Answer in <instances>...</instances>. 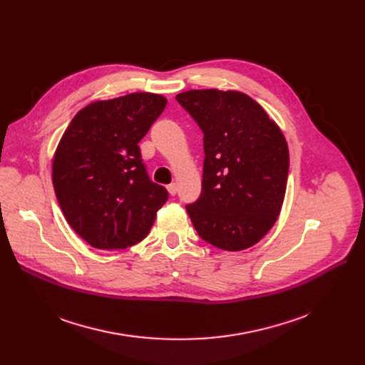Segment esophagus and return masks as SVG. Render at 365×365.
Here are the masks:
<instances>
[{
  "mask_svg": "<svg viewBox=\"0 0 365 365\" xmlns=\"http://www.w3.org/2000/svg\"><path fill=\"white\" fill-rule=\"evenodd\" d=\"M167 190H168V194H170L171 197H175V195L178 194V185H176V183L168 185V186H167Z\"/></svg>",
  "mask_w": 365,
  "mask_h": 365,
  "instance_id": "obj_1",
  "label": "esophagus"
}]
</instances>
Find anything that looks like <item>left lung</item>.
Here are the masks:
<instances>
[{"label": "left lung", "mask_w": 365, "mask_h": 365, "mask_svg": "<svg viewBox=\"0 0 365 365\" xmlns=\"http://www.w3.org/2000/svg\"><path fill=\"white\" fill-rule=\"evenodd\" d=\"M204 133L202 189L186 207L198 235L226 252L257 244L275 225L289 178V145L279 125L237 90L176 96Z\"/></svg>", "instance_id": "left-lung-1"}]
</instances>
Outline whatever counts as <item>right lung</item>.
<instances>
[{"instance_id": "obj_1", "label": "right lung", "mask_w": 365, "mask_h": 365, "mask_svg": "<svg viewBox=\"0 0 365 365\" xmlns=\"http://www.w3.org/2000/svg\"><path fill=\"white\" fill-rule=\"evenodd\" d=\"M167 105L155 93L94 101L76 112L53 157V186L66 222L99 250L140 242L168 198L149 180L139 142Z\"/></svg>"}]
</instances>
